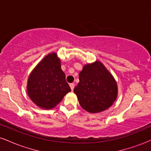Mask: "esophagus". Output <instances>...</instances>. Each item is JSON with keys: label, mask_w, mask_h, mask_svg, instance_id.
Here are the masks:
<instances>
[{"label": "esophagus", "mask_w": 151, "mask_h": 151, "mask_svg": "<svg viewBox=\"0 0 151 151\" xmlns=\"http://www.w3.org/2000/svg\"><path fill=\"white\" fill-rule=\"evenodd\" d=\"M70 86L71 89H72V91H73L74 88V83H71V84H70Z\"/></svg>", "instance_id": "1"}]
</instances>
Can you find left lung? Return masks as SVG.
<instances>
[{"instance_id":"obj_1","label":"left lung","mask_w":151,"mask_h":151,"mask_svg":"<svg viewBox=\"0 0 151 151\" xmlns=\"http://www.w3.org/2000/svg\"><path fill=\"white\" fill-rule=\"evenodd\" d=\"M74 92L79 104L89 113L109 109L117 98L118 86L112 74L99 61L84 66Z\"/></svg>"}]
</instances>
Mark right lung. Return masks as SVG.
I'll return each mask as SVG.
<instances>
[{
  "mask_svg": "<svg viewBox=\"0 0 151 151\" xmlns=\"http://www.w3.org/2000/svg\"><path fill=\"white\" fill-rule=\"evenodd\" d=\"M29 97L37 106L51 109L71 91L56 52L48 54L32 71L27 79Z\"/></svg>",
  "mask_w": 151,
  "mask_h": 151,
  "instance_id": "right-lung-1",
  "label": "right lung"
}]
</instances>
